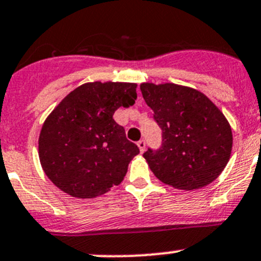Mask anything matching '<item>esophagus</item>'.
<instances>
[{
  "instance_id": "34e87169",
  "label": "esophagus",
  "mask_w": 261,
  "mask_h": 261,
  "mask_svg": "<svg viewBox=\"0 0 261 261\" xmlns=\"http://www.w3.org/2000/svg\"><path fill=\"white\" fill-rule=\"evenodd\" d=\"M138 147H139V150H140V152L141 154H143L144 151H145V147H146V143L144 140H140L138 143Z\"/></svg>"
}]
</instances>
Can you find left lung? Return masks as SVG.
I'll list each match as a JSON object with an SVG mask.
<instances>
[{"label":"left lung","instance_id":"1","mask_svg":"<svg viewBox=\"0 0 261 261\" xmlns=\"http://www.w3.org/2000/svg\"><path fill=\"white\" fill-rule=\"evenodd\" d=\"M140 89L163 130L162 147L144 152L155 177L186 191L212 183L232 150V131L225 115L206 94L191 87L141 83Z\"/></svg>","mask_w":261,"mask_h":261}]
</instances>
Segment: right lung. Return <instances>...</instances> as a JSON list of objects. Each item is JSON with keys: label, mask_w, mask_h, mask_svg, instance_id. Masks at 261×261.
Returning <instances> with one entry per match:
<instances>
[{"label": "right lung", "mask_w": 261, "mask_h": 261, "mask_svg": "<svg viewBox=\"0 0 261 261\" xmlns=\"http://www.w3.org/2000/svg\"><path fill=\"white\" fill-rule=\"evenodd\" d=\"M136 83L89 82L62 99L39 136L41 168L60 191L94 198L118 186L139 147L115 122L118 107L135 103Z\"/></svg>", "instance_id": "obj_1"}]
</instances>
